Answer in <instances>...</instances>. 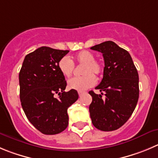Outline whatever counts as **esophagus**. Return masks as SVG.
Returning a JSON list of instances; mask_svg holds the SVG:
<instances>
[{
	"label": "esophagus",
	"instance_id": "obj_1",
	"mask_svg": "<svg viewBox=\"0 0 158 158\" xmlns=\"http://www.w3.org/2000/svg\"><path fill=\"white\" fill-rule=\"evenodd\" d=\"M78 94H79V97H81V96H82V94H84V92H83V91H79V92H78Z\"/></svg>",
	"mask_w": 158,
	"mask_h": 158
}]
</instances>
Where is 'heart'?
<instances>
[{"mask_svg": "<svg viewBox=\"0 0 158 158\" xmlns=\"http://www.w3.org/2000/svg\"><path fill=\"white\" fill-rule=\"evenodd\" d=\"M75 61L83 64L82 74L79 77H73L68 81V87L71 89L84 91L95 85V76H99L103 71V64L95 59V55L88 51H82L75 56ZM75 64L69 57H63L58 62V69L63 76L69 77L74 71Z\"/></svg>", "mask_w": 158, "mask_h": 158, "instance_id": "obj_1", "label": "heart"}]
</instances>
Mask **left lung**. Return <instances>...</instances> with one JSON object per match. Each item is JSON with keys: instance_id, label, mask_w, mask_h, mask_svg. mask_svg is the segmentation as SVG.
Instances as JSON below:
<instances>
[{"instance_id": "1", "label": "left lung", "mask_w": 158, "mask_h": 158, "mask_svg": "<svg viewBox=\"0 0 158 158\" xmlns=\"http://www.w3.org/2000/svg\"><path fill=\"white\" fill-rule=\"evenodd\" d=\"M90 49L103 54L104 76L95 88L101 94L89 91L93 101L89 107L92 123L101 131L119 129L132 115L139 99V75L130 54L113 41H106ZM106 97L102 98V95Z\"/></svg>"}]
</instances>
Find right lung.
Instances as JSON below:
<instances>
[{
  "instance_id": "right-lung-1",
  "label": "right lung",
  "mask_w": 158,
  "mask_h": 158,
  "mask_svg": "<svg viewBox=\"0 0 158 158\" xmlns=\"http://www.w3.org/2000/svg\"><path fill=\"white\" fill-rule=\"evenodd\" d=\"M69 52L41 47L25 57L19 72L22 107L32 126L45 135L67 128L68 108L79 98L75 89L64 91L67 82L58 69L59 61Z\"/></svg>"
}]
</instances>
